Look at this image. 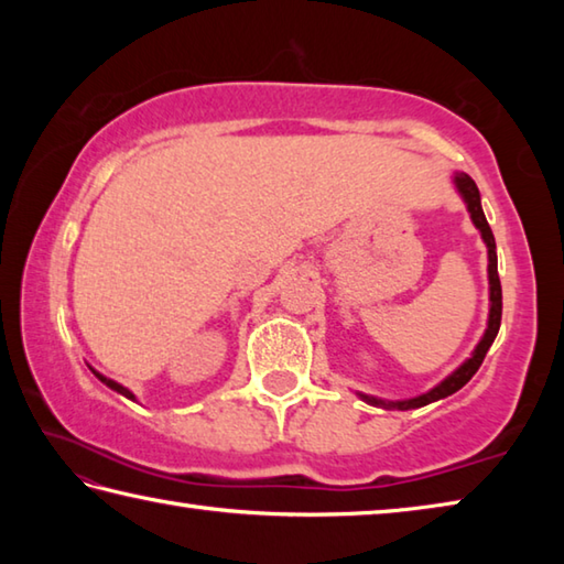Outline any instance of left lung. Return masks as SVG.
<instances>
[{"mask_svg":"<svg viewBox=\"0 0 564 564\" xmlns=\"http://www.w3.org/2000/svg\"><path fill=\"white\" fill-rule=\"evenodd\" d=\"M453 186L460 198L465 202L467 214H470V221L475 224L477 231H480V238L488 246V283H490V313H488V328H485L480 343H477L475 350L470 352V358H465L460 366H457L451 376L443 378L435 388L427 390V393H420L415 398H405V400H386V398H376L368 393H356L360 400H366L368 405L376 408H386V410H415L423 408L427 403H435V400L447 398L460 390L467 380H470L477 368L482 366L485 352L490 350L495 336L500 330V318H502V289H500V275H498V253H495V236L488 226V218L482 214V204H480V191H477L475 181L463 174V171H455L453 174Z\"/></svg>","mask_w":564,"mask_h":564,"instance_id":"obj_1","label":"left lung"}]
</instances>
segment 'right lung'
I'll return each instance as SVG.
<instances>
[{"instance_id": "add662e5", "label": "right lung", "mask_w": 564, "mask_h": 564, "mask_svg": "<svg viewBox=\"0 0 564 564\" xmlns=\"http://www.w3.org/2000/svg\"><path fill=\"white\" fill-rule=\"evenodd\" d=\"M91 373H94V376H97V378L101 380V383H104V386H109L111 390H117V393H119V395H123V398H129V400H137V395H133L129 388H123L121 383H117V380H111V378H107V376H101V373H99V370H94V368H91Z\"/></svg>"}]
</instances>
